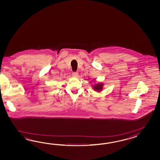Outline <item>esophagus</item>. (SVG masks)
Listing matches in <instances>:
<instances>
[{"instance_id": "esophagus-1", "label": "esophagus", "mask_w": 160, "mask_h": 160, "mask_svg": "<svg viewBox=\"0 0 160 160\" xmlns=\"http://www.w3.org/2000/svg\"><path fill=\"white\" fill-rule=\"evenodd\" d=\"M72 76H73L74 78H77L78 76V72H73L72 73Z\"/></svg>"}]
</instances>
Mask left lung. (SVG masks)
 I'll use <instances>...</instances> for the list:
<instances>
[{
    "label": "left lung",
    "instance_id": "8db88e82",
    "mask_svg": "<svg viewBox=\"0 0 160 160\" xmlns=\"http://www.w3.org/2000/svg\"><path fill=\"white\" fill-rule=\"evenodd\" d=\"M102 84H97L94 86V89L95 90H97V91H99V90H101V89L102 88Z\"/></svg>",
    "mask_w": 160,
    "mask_h": 160
}]
</instances>
